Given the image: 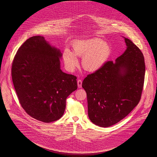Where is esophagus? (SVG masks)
Segmentation results:
<instances>
[{"label": "esophagus", "instance_id": "1", "mask_svg": "<svg viewBox=\"0 0 157 157\" xmlns=\"http://www.w3.org/2000/svg\"><path fill=\"white\" fill-rule=\"evenodd\" d=\"M77 85H78V87L79 88H82V80L79 79V80H77Z\"/></svg>", "mask_w": 157, "mask_h": 157}]
</instances>
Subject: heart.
Wrapping results in <instances>:
<instances>
[{"label": "heart", "mask_w": 157, "mask_h": 157, "mask_svg": "<svg viewBox=\"0 0 157 157\" xmlns=\"http://www.w3.org/2000/svg\"><path fill=\"white\" fill-rule=\"evenodd\" d=\"M72 48L74 52L67 48L63 52V62L69 71H73L78 65L76 56L83 57L82 64L85 70L95 72L108 62L112 54L109 44L98 38L76 41Z\"/></svg>", "instance_id": "obj_1"}]
</instances>
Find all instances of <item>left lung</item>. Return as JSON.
<instances>
[{"instance_id": "obj_1", "label": "left lung", "mask_w": 157, "mask_h": 157, "mask_svg": "<svg viewBox=\"0 0 157 157\" xmlns=\"http://www.w3.org/2000/svg\"><path fill=\"white\" fill-rule=\"evenodd\" d=\"M127 48L115 62L108 61L87 75L82 87L87 94L90 120L109 127L126 117L138 104L143 88L145 63L141 50L124 37Z\"/></svg>"}]
</instances>
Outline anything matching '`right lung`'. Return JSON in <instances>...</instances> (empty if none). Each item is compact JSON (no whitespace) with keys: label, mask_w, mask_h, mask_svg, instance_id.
<instances>
[{"label":"right lung","mask_w":157,"mask_h":157,"mask_svg":"<svg viewBox=\"0 0 157 157\" xmlns=\"http://www.w3.org/2000/svg\"><path fill=\"white\" fill-rule=\"evenodd\" d=\"M62 56L43 36H36L23 44L13 62L12 80L22 107L44 123L63 116L67 98L77 89L76 76L60 69Z\"/></svg>","instance_id":"add662e5"}]
</instances>
